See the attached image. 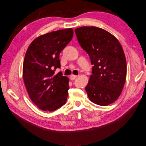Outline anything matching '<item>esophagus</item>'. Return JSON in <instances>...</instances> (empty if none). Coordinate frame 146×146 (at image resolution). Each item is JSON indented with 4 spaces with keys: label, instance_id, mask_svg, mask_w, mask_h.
I'll return each instance as SVG.
<instances>
[{
    "label": "esophagus",
    "instance_id": "esophagus-1",
    "mask_svg": "<svg viewBox=\"0 0 146 146\" xmlns=\"http://www.w3.org/2000/svg\"><path fill=\"white\" fill-rule=\"evenodd\" d=\"M77 78V76L76 75H73V74H72L71 76H70V80H75V79Z\"/></svg>",
    "mask_w": 146,
    "mask_h": 146
}]
</instances>
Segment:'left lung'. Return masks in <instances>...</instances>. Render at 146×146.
<instances>
[{"label":"left lung","mask_w":146,"mask_h":146,"mask_svg":"<svg viewBox=\"0 0 146 146\" xmlns=\"http://www.w3.org/2000/svg\"><path fill=\"white\" fill-rule=\"evenodd\" d=\"M74 31L93 65L85 87L88 96L96 104L108 106L120 96L125 82L127 63L122 47L114 35L102 28L83 26Z\"/></svg>","instance_id":"8db88e82"}]
</instances>
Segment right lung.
<instances>
[{"label": "right lung", "instance_id": "right-lung-1", "mask_svg": "<svg viewBox=\"0 0 146 146\" xmlns=\"http://www.w3.org/2000/svg\"><path fill=\"white\" fill-rule=\"evenodd\" d=\"M73 33L68 28L40 35L26 52L24 82L31 100L43 111H54L66 104L68 79L55 71L61 67L59 54L70 42Z\"/></svg>", "mask_w": 146, "mask_h": 146}]
</instances>
